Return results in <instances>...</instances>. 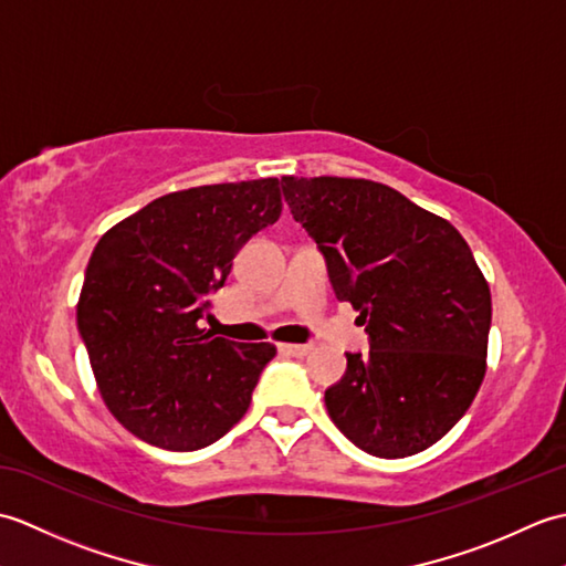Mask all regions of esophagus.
<instances>
[{
    "label": "esophagus",
    "instance_id": "esophagus-1",
    "mask_svg": "<svg viewBox=\"0 0 566 566\" xmlns=\"http://www.w3.org/2000/svg\"><path fill=\"white\" fill-rule=\"evenodd\" d=\"M280 353L282 355H292V357H304L311 353V345H296V343H280Z\"/></svg>",
    "mask_w": 566,
    "mask_h": 566
}]
</instances>
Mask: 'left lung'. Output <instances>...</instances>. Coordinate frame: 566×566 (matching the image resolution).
Returning <instances> with one entry per match:
<instances>
[{"instance_id": "1", "label": "left lung", "mask_w": 566, "mask_h": 566, "mask_svg": "<svg viewBox=\"0 0 566 566\" xmlns=\"http://www.w3.org/2000/svg\"><path fill=\"white\" fill-rule=\"evenodd\" d=\"M294 219L328 262L338 302L359 311L367 355L326 391L343 436L384 460L428 450L486 375L491 292L460 231L381 182L282 177Z\"/></svg>"}]
</instances>
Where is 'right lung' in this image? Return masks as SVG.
<instances>
[{
    "mask_svg": "<svg viewBox=\"0 0 566 566\" xmlns=\"http://www.w3.org/2000/svg\"><path fill=\"white\" fill-rule=\"evenodd\" d=\"M280 213L276 177L203 185L150 201L99 238L77 328L106 408L136 438L191 452L245 416L276 347L213 338L197 323L235 252Z\"/></svg>",
    "mask_w": 566,
    "mask_h": 566,
    "instance_id": "1",
    "label": "right lung"
}]
</instances>
